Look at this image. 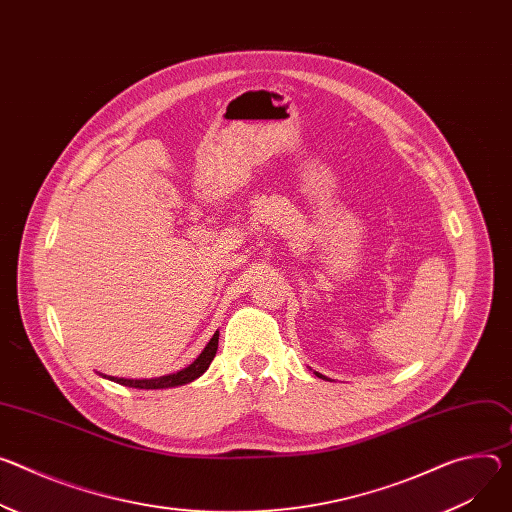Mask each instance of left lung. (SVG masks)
Masks as SVG:
<instances>
[{
  "mask_svg": "<svg viewBox=\"0 0 512 512\" xmlns=\"http://www.w3.org/2000/svg\"><path fill=\"white\" fill-rule=\"evenodd\" d=\"M316 376H318V378H324V376H320V374H316Z\"/></svg>",
  "mask_w": 512,
  "mask_h": 512,
  "instance_id": "1",
  "label": "left lung"
}]
</instances>
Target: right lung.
Listing matches in <instances>:
<instances>
[{
	"label": "right lung",
	"mask_w": 512,
	"mask_h": 512,
	"mask_svg": "<svg viewBox=\"0 0 512 512\" xmlns=\"http://www.w3.org/2000/svg\"><path fill=\"white\" fill-rule=\"evenodd\" d=\"M218 349V331L214 333V337L210 339V343L204 347V351L198 355V359L194 363H190L188 367H183L177 374H169V376H161V378H151V380H126V378H114V376H106L100 374L102 378H108L120 386H128V388H138V390H163V388H175V386H183L190 384L196 378H200L204 371L210 367L214 355Z\"/></svg>",
	"instance_id": "right-lung-1"
}]
</instances>
